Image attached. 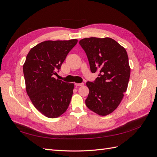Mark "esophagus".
Listing matches in <instances>:
<instances>
[{"label":"esophagus","mask_w":157,"mask_h":157,"mask_svg":"<svg viewBox=\"0 0 157 157\" xmlns=\"http://www.w3.org/2000/svg\"><path fill=\"white\" fill-rule=\"evenodd\" d=\"M75 85L76 86H83L84 83H75Z\"/></svg>","instance_id":"34e87169"}]
</instances>
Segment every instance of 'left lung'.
<instances>
[{"label": "left lung", "mask_w": 157, "mask_h": 157, "mask_svg": "<svg viewBox=\"0 0 157 157\" xmlns=\"http://www.w3.org/2000/svg\"><path fill=\"white\" fill-rule=\"evenodd\" d=\"M86 52L92 73H98L94 82H87V107L101 116L113 112L126 91L130 75L124 47L111 38H85L79 41Z\"/></svg>", "instance_id": "obj_1"}]
</instances>
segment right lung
I'll list each match as a JSON object with an SVG mask.
<instances>
[{
	"instance_id": "1",
	"label": "right lung",
	"mask_w": 157,
	"mask_h": 157,
	"mask_svg": "<svg viewBox=\"0 0 157 157\" xmlns=\"http://www.w3.org/2000/svg\"><path fill=\"white\" fill-rule=\"evenodd\" d=\"M77 39L47 40L31 49L23 66L26 91L33 105L50 118L64 113L73 96L74 84L56 79L69 52Z\"/></svg>"
}]
</instances>
